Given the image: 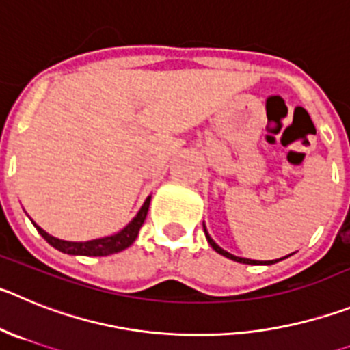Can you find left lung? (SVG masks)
<instances>
[{
    "label": "left lung",
    "mask_w": 350,
    "mask_h": 350,
    "mask_svg": "<svg viewBox=\"0 0 350 350\" xmlns=\"http://www.w3.org/2000/svg\"><path fill=\"white\" fill-rule=\"evenodd\" d=\"M204 234H206V237H207V242H209L211 245H213V250L216 251V253H219V254H223V256H226V258H230V260H234V261H239V263H247V265H258V261L256 260H250V258H239V256H234V254H230L228 251H225V250H221V247H219L218 244H216V242L213 241V239L209 237V234H207V230H206V226H204ZM275 261H279V260H272V261H265V265H272V263H275Z\"/></svg>",
    "instance_id": "obj_1"
}]
</instances>
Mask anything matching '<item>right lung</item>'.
<instances>
[{"label": "right lung", "instance_id": "add662e5", "mask_svg": "<svg viewBox=\"0 0 350 350\" xmlns=\"http://www.w3.org/2000/svg\"><path fill=\"white\" fill-rule=\"evenodd\" d=\"M150 198L148 197L144 200L143 207L139 209L137 216L125 226L122 232L115 235H109V237L103 239H94V241L87 242H69V241H61V239L52 237L50 234H46L45 230L40 228V226L34 223L36 230L42 234V237L49 242L50 245H53L55 250L62 251V253L68 254H83V256H108V254L118 253V251L127 250L132 242L136 241L137 234H139V228L143 226L144 219H146L148 207H150Z\"/></svg>", "mask_w": 350, "mask_h": 350}]
</instances>
